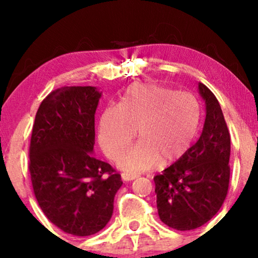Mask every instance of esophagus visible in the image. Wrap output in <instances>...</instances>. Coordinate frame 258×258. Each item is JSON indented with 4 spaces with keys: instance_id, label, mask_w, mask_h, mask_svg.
Listing matches in <instances>:
<instances>
[{
    "instance_id": "34e87169",
    "label": "esophagus",
    "mask_w": 258,
    "mask_h": 258,
    "mask_svg": "<svg viewBox=\"0 0 258 258\" xmlns=\"http://www.w3.org/2000/svg\"><path fill=\"white\" fill-rule=\"evenodd\" d=\"M139 175L138 174H132V173H123L121 174V178H123L124 181H133V180H135V178H137Z\"/></svg>"
}]
</instances>
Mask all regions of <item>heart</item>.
Listing matches in <instances>:
<instances>
[{
    "label": "heart",
    "mask_w": 258,
    "mask_h": 258,
    "mask_svg": "<svg viewBox=\"0 0 258 258\" xmlns=\"http://www.w3.org/2000/svg\"><path fill=\"white\" fill-rule=\"evenodd\" d=\"M200 106L194 95L165 87L137 83L120 98L118 106L104 108L99 121V142L113 158L134 138L116 164L127 172H142L160 160L168 164L184 154L196 137Z\"/></svg>",
    "instance_id": "b5f03b06"
}]
</instances>
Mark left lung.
<instances>
[{
	"label": "left lung",
	"instance_id": "8db88e82",
	"mask_svg": "<svg viewBox=\"0 0 258 258\" xmlns=\"http://www.w3.org/2000/svg\"><path fill=\"white\" fill-rule=\"evenodd\" d=\"M198 92L206 107L202 135L178 160L154 177L159 218L178 231L207 223L220 211L229 189L228 126L212 91L198 83Z\"/></svg>",
	"mask_w": 258,
	"mask_h": 258
}]
</instances>
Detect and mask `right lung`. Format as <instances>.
Here are the masks:
<instances>
[{
	"mask_svg": "<svg viewBox=\"0 0 258 258\" xmlns=\"http://www.w3.org/2000/svg\"><path fill=\"white\" fill-rule=\"evenodd\" d=\"M101 95L95 86L53 91L38 108L30 139L29 172L37 203L52 223L77 237L107 225L123 184L110 165L93 156Z\"/></svg>",
	"mask_w": 258,
	"mask_h": 258,
	"instance_id": "right-lung-1",
	"label": "right lung"
}]
</instances>
